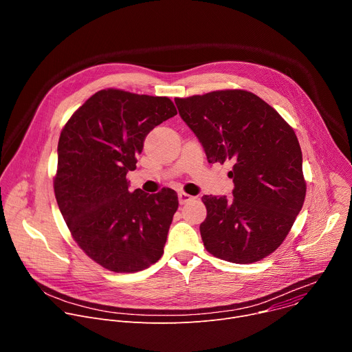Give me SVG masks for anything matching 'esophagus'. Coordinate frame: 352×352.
<instances>
[{"mask_svg": "<svg viewBox=\"0 0 352 352\" xmlns=\"http://www.w3.org/2000/svg\"><path fill=\"white\" fill-rule=\"evenodd\" d=\"M193 199H195L193 196H190V195H188V193H185V192H179V193H178L179 205H185V204L190 202V200H193Z\"/></svg>", "mask_w": 352, "mask_h": 352, "instance_id": "1", "label": "esophagus"}]
</instances>
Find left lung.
<instances>
[{"mask_svg":"<svg viewBox=\"0 0 352 352\" xmlns=\"http://www.w3.org/2000/svg\"><path fill=\"white\" fill-rule=\"evenodd\" d=\"M175 104L208 162L232 163V197H202L205 248L232 263L262 261L281 245L305 200L302 152L294 129L245 90L175 98Z\"/></svg>","mask_w":352,"mask_h":352,"instance_id":"8db88e82","label":"left lung"}]
</instances>
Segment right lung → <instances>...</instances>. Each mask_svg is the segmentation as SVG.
Masks as SVG:
<instances>
[{
	"label": "right lung",
	"instance_id": "obj_1",
	"mask_svg": "<svg viewBox=\"0 0 352 352\" xmlns=\"http://www.w3.org/2000/svg\"><path fill=\"white\" fill-rule=\"evenodd\" d=\"M177 110L168 97L100 90L79 107L58 140L54 192L60 212L83 252L116 273L156 263L178 209L177 192L136 189V168L147 133Z\"/></svg>",
	"mask_w": 352,
	"mask_h": 352
}]
</instances>
